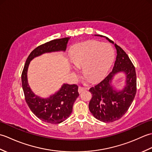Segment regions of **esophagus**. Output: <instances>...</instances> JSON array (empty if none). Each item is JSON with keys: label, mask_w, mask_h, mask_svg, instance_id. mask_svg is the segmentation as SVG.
Returning <instances> with one entry per match:
<instances>
[{"label": "esophagus", "mask_w": 152, "mask_h": 152, "mask_svg": "<svg viewBox=\"0 0 152 152\" xmlns=\"http://www.w3.org/2000/svg\"><path fill=\"white\" fill-rule=\"evenodd\" d=\"M87 89V88H82V87H79L78 88V93H82L83 91H84V90H86Z\"/></svg>", "instance_id": "esophagus-1"}]
</instances>
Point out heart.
Instances as JSON below:
<instances>
[{"label":"heart","mask_w":152,"mask_h":152,"mask_svg":"<svg viewBox=\"0 0 152 152\" xmlns=\"http://www.w3.org/2000/svg\"><path fill=\"white\" fill-rule=\"evenodd\" d=\"M114 57V51L110 45L96 40L77 44L70 51V59L74 65L83 66V73L92 81L104 76Z\"/></svg>","instance_id":"heart-1"}]
</instances>
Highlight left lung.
<instances>
[{"instance_id":"obj_1","label":"left lung","mask_w":152,"mask_h":152,"mask_svg":"<svg viewBox=\"0 0 152 152\" xmlns=\"http://www.w3.org/2000/svg\"><path fill=\"white\" fill-rule=\"evenodd\" d=\"M106 39L114 44L108 38ZM114 46L117 56L112 70L101 82L89 89L92 95L89 110L96 119L105 123L120 119L130 107L137 93V76L133 64L121 47L116 44ZM120 72L126 74V85L121 91H117L112 86L111 81L113 77Z\"/></svg>"}]
</instances>
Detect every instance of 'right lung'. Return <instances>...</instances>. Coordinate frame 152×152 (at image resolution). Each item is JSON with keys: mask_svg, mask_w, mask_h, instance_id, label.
<instances>
[{"mask_svg": "<svg viewBox=\"0 0 152 152\" xmlns=\"http://www.w3.org/2000/svg\"><path fill=\"white\" fill-rule=\"evenodd\" d=\"M70 38L53 40L35 48L27 57L21 74L22 88L28 106L38 119L51 124H60L69 117L72 112L74 102L79 96L78 87L76 84L64 83L59 91L49 98H40L34 95L28 84L27 69L30 61L34 57L45 53L65 51Z\"/></svg>", "mask_w": 152, "mask_h": 152, "instance_id": "obj_1", "label": "right lung"}]
</instances>
